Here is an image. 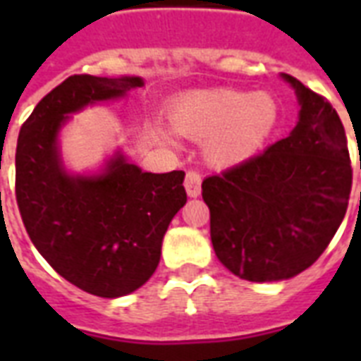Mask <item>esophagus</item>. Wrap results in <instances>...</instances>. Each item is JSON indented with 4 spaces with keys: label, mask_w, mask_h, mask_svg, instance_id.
Instances as JSON below:
<instances>
[{
    "label": "esophagus",
    "mask_w": 361,
    "mask_h": 361,
    "mask_svg": "<svg viewBox=\"0 0 361 361\" xmlns=\"http://www.w3.org/2000/svg\"><path fill=\"white\" fill-rule=\"evenodd\" d=\"M200 189H202V176L195 172V170H189L185 174V191L189 197H198L200 195Z\"/></svg>",
    "instance_id": "esophagus-1"
}]
</instances>
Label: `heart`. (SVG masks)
<instances>
[{"label": "heart", "mask_w": 361, "mask_h": 361, "mask_svg": "<svg viewBox=\"0 0 361 361\" xmlns=\"http://www.w3.org/2000/svg\"><path fill=\"white\" fill-rule=\"evenodd\" d=\"M277 109L266 93L236 90L189 92L172 103L170 127L180 135L204 140L209 164L232 166L251 157L274 129ZM163 140L169 136L159 130Z\"/></svg>", "instance_id": "1"}]
</instances>
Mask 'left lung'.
Returning a JSON list of instances; mask_svg holds the SVG:
<instances>
[{
  "label": "left lung",
  "instance_id": "8db88e82",
  "mask_svg": "<svg viewBox=\"0 0 361 361\" xmlns=\"http://www.w3.org/2000/svg\"><path fill=\"white\" fill-rule=\"evenodd\" d=\"M300 120L268 149L202 181L215 255L240 279H290L324 252L347 214L348 144L336 109L290 75Z\"/></svg>",
  "mask_w": 361,
  "mask_h": 361
}]
</instances>
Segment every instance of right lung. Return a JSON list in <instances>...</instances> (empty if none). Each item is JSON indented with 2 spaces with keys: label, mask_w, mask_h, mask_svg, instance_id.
Listing matches in <instances>:
<instances>
[{
  "label": "right lung",
  "mask_w": 361,
  "mask_h": 361,
  "mask_svg": "<svg viewBox=\"0 0 361 361\" xmlns=\"http://www.w3.org/2000/svg\"><path fill=\"white\" fill-rule=\"evenodd\" d=\"M140 86L138 76H69L39 101L16 144V202L33 245L63 279L101 298L130 294L157 269L164 232L187 202L185 172H142L118 152L103 174L69 176L58 133L67 114Z\"/></svg>",
  "instance_id": "right-lung-1"
}]
</instances>
